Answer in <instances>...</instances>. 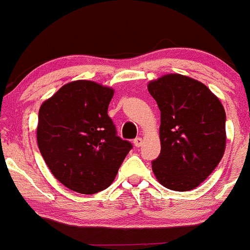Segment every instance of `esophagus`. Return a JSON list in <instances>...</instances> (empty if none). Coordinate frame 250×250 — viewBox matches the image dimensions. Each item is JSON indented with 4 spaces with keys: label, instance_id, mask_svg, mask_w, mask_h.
<instances>
[{
    "label": "esophagus",
    "instance_id": "obj_1",
    "mask_svg": "<svg viewBox=\"0 0 250 250\" xmlns=\"http://www.w3.org/2000/svg\"><path fill=\"white\" fill-rule=\"evenodd\" d=\"M142 137H136L135 140H133V145H135V147H141L142 146Z\"/></svg>",
    "mask_w": 250,
    "mask_h": 250
}]
</instances>
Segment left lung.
<instances>
[{
    "label": "left lung",
    "mask_w": 250,
    "mask_h": 250,
    "mask_svg": "<svg viewBox=\"0 0 250 250\" xmlns=\"http://www.w3.org/2000/svg\"><path fill=\"white\" fill-rule=\"evenodd\" d=\"M148 91L160 110L162 149L152 162L153 172L172 191L196 188L224 155V107L204 83L180 74L150 81Z\"/></svg>",
    "instance_id": "left-lung-1"
}]
</instances>
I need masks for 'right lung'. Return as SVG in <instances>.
Instances as JSON below:
<instances>
[{
  "mask_svg": "<svg viewBox=\"0 0 250 250\" xmlns=\"http://www.w3.org/2000/svg\"><path fill=\"white\" fill-rule=\"evenodd\" d=\"M114 91L78 80L59 88L39 110L38 145L53 176L71 191L93 194L112 185L132 148L108 115Z\"/></svg>",
  "mask_w": 250,
  "mask_h": 250,
  "instance_id": "right-lung-1",
  "label": "right lung"
}]
</instances>
